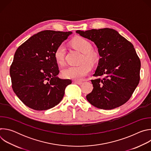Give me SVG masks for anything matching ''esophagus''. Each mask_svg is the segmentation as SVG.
I'll list each match as a JSON object with an SVG mask.
<instances>
[{
  "label": "esophagus",
  "instance_id": "obj_1",
  "mask_svg": "<svg viewBox=\"0 0 151 151\" xmlns=\"http://www.w3.org/2000/svg\"><path fill=\"white\" fill-rule=\"evenodd\" d=\"M74 83H76V84H78V85H81V84H82V81H74Z\"/></svg>",
  "mask_w": 151,
  "mask_h": 151
}]
</instances>
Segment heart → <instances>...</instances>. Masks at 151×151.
Returning a JSON list of instances; mask_svg holds the SVG:
<instances>
[{
	"instance_id": "1",
	"label": "heart",
	"mask_w": 151,
	"mask_h": 151,
	"mask_svg": "<svg viewBox=\"0 0 151 151\" xmlns=\"http://www.w3.org/2000/svg\"><path fill=\"white\" fill-rule=\"evenodd\" d=\"M72 45L78 51L83 53L79 65L71 66L64 69L63 76L68 79L82 80L88 75L92 70L91 64H95L99 60L98 54L91 50V43L83 37H78L72 42ZM66 48L63 44L59 45L55 52L54 57L56 62L63 65L65 62Z\"/></svg>"
}]
</instances>
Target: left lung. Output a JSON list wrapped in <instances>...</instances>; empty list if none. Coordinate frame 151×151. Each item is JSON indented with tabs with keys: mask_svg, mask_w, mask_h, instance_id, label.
I'll use <instances>...</instances> for the list:
<instances>
[{
	"mask_svg": "<svg viewBox=\"0 0 151 151\" xmlns=\"http://www.w3.org/2000/svg\"><path fill=\"white\" fill-rule=\"evenodd\" d=\"M94 42L100 58L91 80L92 92L86 96L97 108L110 110L125 103L140 81V60L130 42L114 29L104 28L76 31Z\"/></svg>",
	"mask_w": 151,
	"mask_h": 151,
	"instance_id": "1",
	"label": "left lung"
}]
</instances>
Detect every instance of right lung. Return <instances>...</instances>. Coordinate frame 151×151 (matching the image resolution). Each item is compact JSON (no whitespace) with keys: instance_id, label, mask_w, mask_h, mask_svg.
I'll use <instances>...</instances> for the list:
<instances>
[{"instance_id":"add662e5","label":"right lung","mask_w":151,"mask_h":151,"mask_svg":"<svg viewBox=\"0 0 151 151\" xmlns=\"http://www.w3.org/2000/svg\"><path fill=\"white\" fill-rule=\"evenodd\" d=\"M71 32L44 30L34 35L16 50L10 67L13 91L25 105L45 111L63 99L70 79L59 78L54 57L57 47Z\"/></svg>"}]
</instances>
